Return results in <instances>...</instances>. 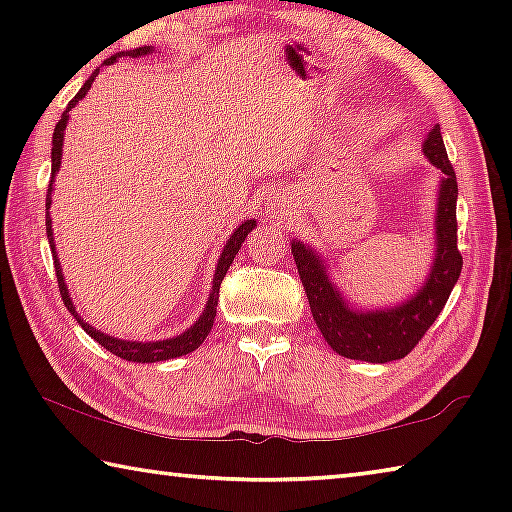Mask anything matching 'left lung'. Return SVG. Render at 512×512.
Here are the masks:
<instances>
[{
	"mask_svg": "<svg viewBox=\"0 0 512 512\" xmlns=\"http://www.w3.org/2000/svg\"><path fill=\"white\" fill-rule=\"evenodd\" d=\"M422 153L433 167L440 169L436 219H433L436 250L427 280L411 298L395 307L354 309L334 284L325 257L305 241H291V253L307 293L311 316L329 348L341 357L368 363H388L406 357L443 311L461 275L463 257L456 246L458 185L438 124L424 140Z\"/></svg>",
	"mask_w": 512,
	"mask_h": 512,
	"instance_id": "obj_1",
	"label": "left lung"
}]
</instances>
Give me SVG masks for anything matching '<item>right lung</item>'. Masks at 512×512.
I'll list each match as a JSON object with an SVG mask.
<instances>
[{"label": "right lung", "instance_id": "add662e5", "mask_svg": "<svg viewBox=\"0 0 512 512\" xmlns=\"http://www.w3.org/2000/svg\"><path fill=\"white\" fill-rule=\"evenodd\" d=\"M146 54H153V47H140V49H131V51H119V54L106 58V63H103V65L117 63V58H121V56L142 58ZM97 74H99V69H94L90 79L83 83V88L76 92V97L69 101V106L65 108L63 115H60L58 124L54 128V140H51V180H49V189H47V239H49L51 253H54L58 289H60V296H63L65 307L69 309V314H72L76 320H79V325L92 336L94 341H97L99 345H103V348H106V350H110L112 354H117V357L126 359V361H137V363L169 361V359H176V357H183V354L194 352L196 348H201V343L205 341V336L212 332V325H214V318H216V305H219V289H221L223 277H225V273H228L232 259H235V255L239 253L241 244H244V241H246L248 232L255 230L257 221L255 219L241 221L239 228L232 232L228 241H225V246H223L221 255H219V262H216V271H214V280H212V291H210V298H207V305L203 309V314L198 316L196 323L189 327V329H185L183 334L171 336V339H164V341H124V339H117V336L103 334L101 329L92 327L90 323H85V320L79 316V311H76L72 298H69V289H67V284H65L63 268H60V262H58V257H56V241H54V230H51L49 207H51V194H54L56 173L60 169V160H63V140H65V128H67V121H69V110H72L76 103H79L85 97V94L90 92L94 79H97Z\"/></svg>", "mask_w": 512, "mask_h": 512}]
</instances>
